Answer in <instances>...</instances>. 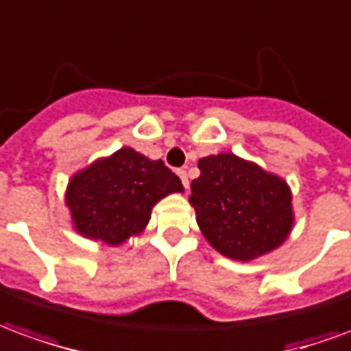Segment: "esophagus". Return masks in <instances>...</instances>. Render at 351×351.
<instances>
[{"instance_id": "esophagus-1", "label": "esophagus", "mask_w": 351, "mask_h": 351, "mask_svg": "<svg viewBox=\"0 0 351 351\" xmlns=\"http://www.w3.org/2000/svg\"><path fill=\"white\" fill-rule=\"evenodd\" d=\"M178 176H180V180H182L184 188H190V180H188V173H186L184 169H180V171H178Z\"/></svg>"}]
</instances>
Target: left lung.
I'll list each match as a JSON object with an SVG mask.
<instances>
[{
    "instance_id": "left-lung-1",
    "label": "left lung",
    "mask_w": 351,
    "mask_h": 351,
    "mask_svg": "<svg viewBox=\"0 0 351 351\" xmlns=\"http://www.w3.org/2000/svg\"><path fill=\"white\" fill-rule=\"evenodd\" d=\"M197 167L190 205L213 248L252 261L284 244L293 228L291 190L284 178L235 154L206 156Z\"/></svg>"
}]
</instances>
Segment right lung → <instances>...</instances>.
I'll return each mask as SVG.
<instances>
[{"instance_id": "right-lung-1", "label": "right lung", "mask_w": 351, "mask_h": 351, "mask_svg": "<svg viewBox=\"0 0 351 351\" xmlns=\"http://www.w3.org/2000/svg\"><path fill=\"white\" fill-rule=\"evenodd\" d=\"M176 191L182 182L163 161L123 146L73 175L65 205L77 233L118 246L143 233L154 205Z\"/></svg>"}]
</instances>
